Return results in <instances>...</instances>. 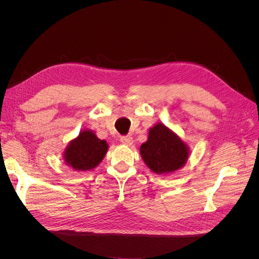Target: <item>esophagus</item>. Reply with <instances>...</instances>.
I'll return each instance as SVG.
<instances>
[{
	"instance_id": "esophagus-1",
	"label": "esophagus",
	"mask_w": 259,
	"mask_h": 259,
	"mask_svg": "<svg viewBox=\"0 0 259 259\" xmlns=\"http://www.w3.org/2000/svg\"><path fill=\"white\" fill-rule=\"evenodd\" d=\"M121 143L124 144V145H132L133 144V137L128 136V135H125V136H122L121 137Z\"/></svg>"
}]
</instances>
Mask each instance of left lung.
<instances>
[{
    "mask_svg": "<svg viewBox=\"0 0 259 259\" xmlns=\"http://www.w3.org/2000/svg\"><path fill=\"white\" fill-rule=\"evenodd\" d=\"M140 154L154 173H170L187 162L188 147L173 132L159 123L149 131V138L140 147Z\"/></svg>",
    "mask_w": 259,
    "mask_h": 259,
    "instance_id": "obj_1",
    "label": "left lung"
}]
</instances>
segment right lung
Here are the masks:
<instances>
[{"mask_svg":"<svg viewBox=\"0 0 259 259\" xmlns=\"http://www.w3.org/2000/svg\"><path fill=\"white\" fill-rule=\"evenodd\" d=\"M108 150L105 140H100L91 131H83L68 146L65 161L76 170H89L96 167Z\"/></svg>","mask_w":259,"mask_h":259,"instance_id":"1","label":"right lung"}]
</instances>
